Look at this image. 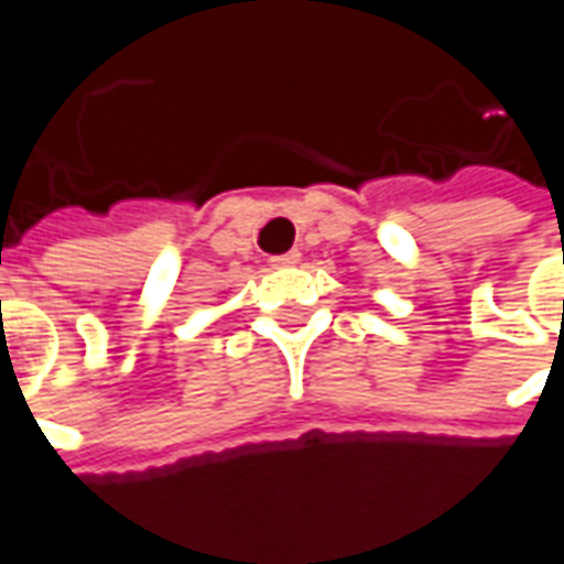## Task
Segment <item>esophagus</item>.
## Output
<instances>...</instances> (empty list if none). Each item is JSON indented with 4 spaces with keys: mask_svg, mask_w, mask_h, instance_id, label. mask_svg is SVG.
Wrapping results in <instances>:
<instances>
[{
    "mask_svg": "<svg viewBox=\"0 0 564 564\" xmlns=\"http://www.w3.org/2000/svg\"><path fill=\"white\" fill-rule=\"evenodd\" d=\"M299 262H302V253H299V250L281 253V257H271V265H274V269H290V265H299Z\"/></svg>",
    "mask_w": 564,
    "mask_h": 564,
    "instance_id": "34e87169",
    "label": "esophagus"
}]
</instances>
